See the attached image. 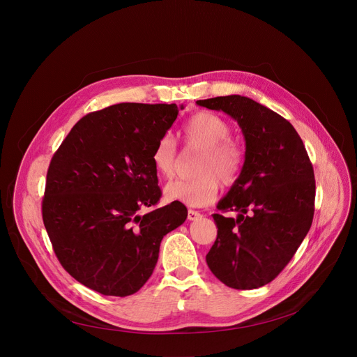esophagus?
Wrapping results in <instances>:
<instances>
[{
	"label": "esophagus",
	"instance_id": "obj_1",
	"mask_svg": "<svg viewBox=\"0 0 357 357\" xmlns=\"http://www.w3.org/2000/svg\"><path fill=\"white\" fill-rule=\"evenodd\" d=\"M199 218H202L201 212L194 211V209H189V211H188V220H189V221H197V220H199Z\"/></svg>",
	"mask_w": 357,
	"mask_h": 357
}]
</instances>
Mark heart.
<instances>
[{"label": "heart", "instance_id": "obj_1", "mask_svg": "<svg viewBox=\"0 0 357 357\" xmlns=\"http://www.w3.org/2000/svg\"><path fill=\"white\" fill-rule=\"evenodd\" d=\"M229 135V123L215 113L199 112L189 117L182 126V136L188 145L201 148L195 165L198 175L166 183L165 198L188 206H205L217 198L220 182L229 186L238 179L244 165V149ZM151 159L160 176L171 178L178 162L175 140L169 135L162 136L156 142Z\"/></svg>", "mask_w": 357, "mask_h": 357}]
</instances>
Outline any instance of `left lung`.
I'll return each mask as SVG.
<instances>
[{
  "label": "left lung",
  "instance_id": "1",
  "mask_svg": "<svg viewBox=\"0 0 357 357\" xmlns=\"http://www.w3.org/2000/svg\"><path fill=\"white\" fill-rule=\"evenodd\" d=\"M197 105L231 116L245 139L243 171L217 205L238 215H212L218 234L206 264L231 289L263 287L290 263L312 227L313 165L293 125L252 99L231 94Z\"/></svg>",
  "mask_w": 357,
  "mask_h": 357
}]
</instances>
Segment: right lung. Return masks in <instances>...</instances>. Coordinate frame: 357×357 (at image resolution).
Wrapping results in <instances>:
<instances>
[{"label": "right lung", "instance_id": "right-lung-1", "mask_svg": "<svg viewBox=\"0 0 357 357\" xmlns=\"http://www.w3.org/2000/svg\"><path fill=\"white\" fill-rule=\"evenodd\" d=\"M178 113L175 103L91 112L52 158L43 222L60 264L83 286L136 293L153 273L163 236L185 222L186 206L176 201L139 213L162 195L151 156Z\"/></svg>", "mask_w": 357, "mask_h": 357}]
</instances>
